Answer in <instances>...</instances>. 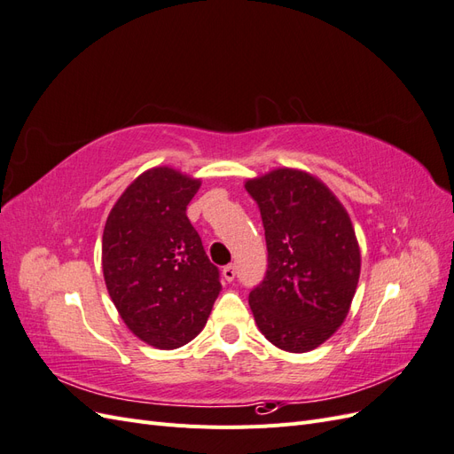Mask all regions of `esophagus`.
<instances>
[{
    "label": "esophagus",
    "instance_id": "obj_1",
    "mask_svg": "<svg viewBox=\"0 0 454 454\" xmlns=\"http://www.w3.org/2000/svg\"><path fill=\"white\" fill-rule=\"evenodd\" d=\"M222 274H223V278L227 282H232V280H235V277H237V269H235V265H225Z\"/></svg>",
    "mask_w": 454,
    "mask_h": 454
}]
</instances>
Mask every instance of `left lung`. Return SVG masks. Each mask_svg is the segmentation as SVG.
<instances>
[{
    "instance_id": "left-lung-1",
    "label": "left lung",
    "mask_w": 454,
    "mask_h": 454,
    "mask_svg": "<svg viewBox=\"0 0 454 454\" xmlns=\"http://www.w3.org/2000/svg\"><path fill=\"white\" fill-rule=\"evenodd\" d=\"M267 240V272L250 292L257 327L274 347L309 352L347 318L360 278L350 217L322 182L278 168L246 182Z\"/></svg>"
}]
</instances>
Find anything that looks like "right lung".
<instances>
[{"label": "right lung", "mask_w": 454, "mask_h": 454, "mask_svg": "<svg viewBox=\"0 0 454 454\" xmlns=\"http://www.w3.org/2000/svg\"><path fill=\"white\" fill-rule=\"evenodd\" d=\"M199 187L172 168H151L127 187L104 229L109 297L130 332L162 350L195 339L222 292L219 269L187 217Z\"/></svg>", "instance_id": "obj_1"}]
</instances>
